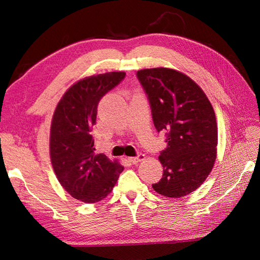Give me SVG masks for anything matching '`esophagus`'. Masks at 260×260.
<instances>
[{
	"instance_id": "esophagus-1",
	"label": "esophagus",
	"mask_w": 260,
	"mask_h": 260,
	"mask_svg": "<svg viewBox=\"0 0 260 260\" xmlns=\"http://www.w3.org/2000/svg\"><path fill=\"white\" fill-rule=\"evenodd\" d=\"M128 159H129V162H132L133 164H136V163L143 161V159H145V155H144V154H139V155H137V156L129 157Z\"/></svg>"
}]
</instances>
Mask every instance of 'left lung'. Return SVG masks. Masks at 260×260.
I'll list each match as a JSON object with an SVG mask.
<instances>
[{
	"instance_id": "left-lung-1",
	"label": "left lung",
	"mask_w": 260,
	"mask_h": 260,
	"mask_svg": "<svg viewBox=\"0 0 260 260\" xmlns=\"http://www.w3.org/2000/svg\"><path fill=\"white\" fill-rule=\"evenodd\" d=\"M157 132H167L168 145L158 156L163 176L153 189L168 198L197 190L217 157L218 127L211 103L190 77L170 68L137 71Z\"/></svg>"
}]
</instances>
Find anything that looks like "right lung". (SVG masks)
<instances>
[{
  "label": "right lung",
  "instance_id": "add662e5",
  "mask_svg": "<svg viewBox=\"0 0 260 260\" xmlns=\"http://www.w3.org/2000/svg\"><path fill=\"white\" fill-rule=\"evenodd\" d=\"M124 71L86 77L63 93L50 128V158L54 173L69 194L85 203L106 198L124 167L96 154L91 131L105 93L125 78Z\"/></svg>",
  "mask_w": 260,
  "mask_h": 260
}]
</instances>
